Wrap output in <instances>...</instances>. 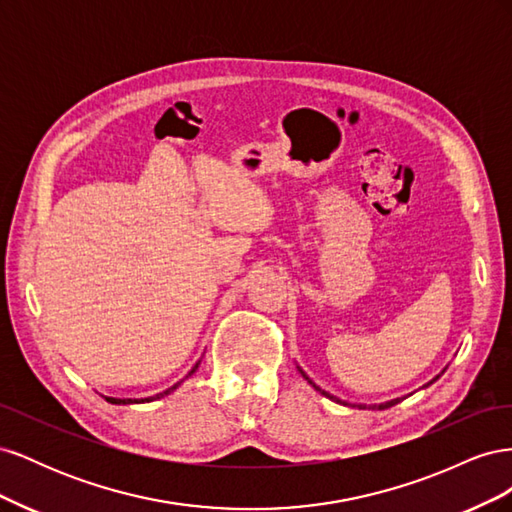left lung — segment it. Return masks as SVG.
Returning a JSON list of instances; mask_svg holds the SVG:
<instances>
[{"mask_svg":"<svg viewBox=\"0 0 512 512\" xmlns=\"http://www.w3.org/2000/svg\"><path fill=\"white\" fill-rule=\"evenodd\" d=\"M301 374H303V371H301ZM303 378H305V380H307V382H309V384H312V386H314V389H316V391H318V393H322V395H324V397H329V399H335V397H333V395H329V393H324V391H322V389H318V386H316V384H314V382H312V380H309V378H307V376H305V374H303ZM335 401H337V399H335ZM397 401H399V399H393V401H386V404H382V406H380V408H391V406H395V404H397Z\"/></svg>","mask_w":512,"mask_h":512,"instance_id":"1","label":"left lung"}]
</instances>
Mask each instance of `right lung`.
Here are the masks:
<instances>
[{"label":"right lung","instance_id":"add662e5","mask_svg":"<svg viewBox=\"0 0 512 512\" xmlns=\"http://www.w3.org/2000/svg\"><path fill=\"white\" fill-rule=\"evenodd\" d=\"M196 367H198V363H196ZM196 367L190 371V374H194L196 371ZM177 389V384L175 386H170V389H166L164 393H160V395H156V397H147V399H141V401H153V399H160V397H164V395H168L170 391H175ZM108 404H132V399H115V397H104ZM141 401H136V404H141Z\"/></svg>","mask_w":512,"mask_h":512}]
</instances>
